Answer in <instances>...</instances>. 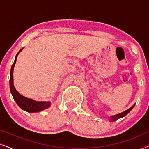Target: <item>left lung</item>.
Returning a JSON list of instances; mask_svg holds the SVG:
<instances>
[{"mask_svg": "<svg viewBox=\"0 0 149 149\" xmlns=\"http://www.w3.org/2000/svg\"><path fill=\"white\" fill-rule=\"evenodd\" d=\"M134 106H135V104H134L132 106V107H130L129 109L126 110L125 111L123 112V113H119V114H117V115H115L111 116V117H110V120H111V121H117V119H120V118L125 117L126 115H127V114L129 113L130 112L132 111V109L134 107Z\"/></svg>", "mask_w": 149, "mask_h": 149, "instance_id": "left-lung-1", "label": "left lung"}]
</instances>
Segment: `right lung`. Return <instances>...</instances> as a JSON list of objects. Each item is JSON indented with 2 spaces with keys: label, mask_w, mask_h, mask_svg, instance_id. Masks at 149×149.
Returning a JSON list of instances; mask_svg holds the SVG:
<instances>
[{
  "label": "right lung",
  "mask_w": 149,
  "mask_h": 149,
  "mask_svg": "<svg viewBox=\"0 0 149 149\" xmlns=\"http://www.w3.org/2000/svg\"><path fill=\"white\" fill-rule=\"evenodd\" d=\"M24 48L21 49L15 56V60L13 65H12L11 68V72H10V80H9V85H10V90L14 100L17 103V104L21 108L22 110L25 111L28 113H37L43 111V110L48 109L50 107L51 104L50 102H37L34 100L32 99L28 98L23 96L20 94L18 91L16 90L15 86L13 85V70L14 66L16 63V60H17V56L19 55L20 52H22Z\"/></svg>",
  "instance_id": "obj_1"
}]
</instances>
